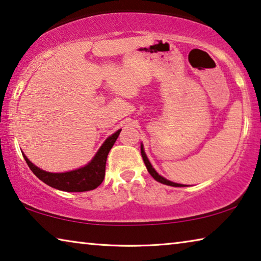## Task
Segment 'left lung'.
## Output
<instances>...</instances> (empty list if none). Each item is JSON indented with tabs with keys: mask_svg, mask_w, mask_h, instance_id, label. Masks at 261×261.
<instances>
[{
	"mask_svg": "<svg viewBox=\"0 0 261 261\" xmlns=\"http://www.w3.org/2000/svg\"><path fill=\"white\" fill-rule=\"evenodd\" d=\"M140 153H142L144 164H145L147 171H148V173H150V174L153 176V179L156 180V181H158V182H160V184H164V185H167V186H172V187H182V186H185V185H181V184L172 182V181L165 179L164 176L159 175L158 172H156L155 169L153 168V166H152L151 163H150V160H148L146 153H145V151H144V145H143V144H140Z\"/></svg>",
	"mask_w": 261,
	"mask_h": 261,
	"instance_id": "8db88e82",
	"label": "left lung"
}]
</instances>
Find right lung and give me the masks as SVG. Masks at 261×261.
Returning <instances> with one entry per match:
<instances>
[{
    "instance_id": "obj_1",
    "label": "right lung",
    "mask_w": 261,
    "mask_h": 261,
    "mask_svg": "<svg viewBox=\"0 0 261 261\" xmlns=\"http://www.w3.org/2000/svg\"><path fill=\"white\" fill-rule=\"evenodd\" d=\"M121 130L122 129L117 130L105 140V143L102 144V146L98 148V151L95 153L93 159L88 164L85 165L84 167L74 169V171L64 173L46 172L32 164L24 153L23 156L34 174L44 184L48 185L49 187L64 190V192H88V190L97 188L105 179L107 156H108L111 147L114 146L116 139L118 138Z\"/></svg>"
}]
</instances>
